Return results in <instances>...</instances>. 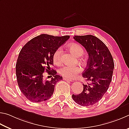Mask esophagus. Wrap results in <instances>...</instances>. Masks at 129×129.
Here are the masks:
<instances>
[{
    "instance_id": "esophagus-1",
    "label": "esophagus",
    "mask_w": 129,
    "mask_h": 129,
    "mask_svg": "<svg viewBox=\"0 0 129 129\" xmlns=\"http://www.w3.org/2000/svg\"><path fill=\"white\" fill-rule=\"evenodd\" d=\"M63 79L64 80H67V81H69V82H73V80H71V79H67V78H63Z\"/></svg>"
}]
</instances>
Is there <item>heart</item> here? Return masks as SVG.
I'll return each instance as SVG.
<instances>
[{
	"mask_svg": "<svg viewBox=\"0 0 129 129\" xmlns=\"http://www.w3.org/2000/svg\"><path fill=\"white\" fill-rule=\"evenodd\" d=\"M70 49L73 53L76 56H80L83 54V50L80 45L73 44L70 45ZM62 49L61 47H59L56 50L53 54V58L54 62L58 64L59 63L61 60V55H62ZM82 71V69L79 66H71L69 65H63L61 66L58 70V72L60 75L64 78L73 79L77 77L80 72Z\"/></svg>",
	"mask_w": 129,
	"mask_h": 129,
	"instance_id": "1",
	"label": "heart"
}]
</instances>
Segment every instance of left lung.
Segmentation results:
<instances>
[{
	"label": "left lung",
	"instance_id": "1",
	"mask_svg": "<svg viewBox=\"0 0 129 129\" xmlns=\"http://www.w3.org/2000/svg\"><path fill=\"white\" fill-rule=\"evenodd\" d=\"M74 38L88 53L87 67L82 74L88 83L83 84L82 93L73 94L72 98L81 106L93 105L103 98L109 87L114 67L113 59L104 43L95 36H75Z\"/></svg>",
	"mask_w": 129,
	"mask_h": 129
}]
</instances>
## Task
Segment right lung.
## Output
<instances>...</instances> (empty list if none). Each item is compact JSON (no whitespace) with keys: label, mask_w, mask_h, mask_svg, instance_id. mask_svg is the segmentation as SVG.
Instances as JSON below:
<instances>
[{"label":"right lung","mask_w":129,"mask_h":129,"mask_svg":"<svg viewBox=\"0 0 129 129\" xmlns=\"http://www.w3.org/2000/svg\"><path fill=\"white\" fill-rule=\"evenodd\" d=\"M70 38L42 34L33 38L20 51L16 64V74L20 91L29 101L39 103L51 98L54 87L62 77L56 74L53 65V54ZM52 77L51 81L43 78L44 71Z\"/></svg>","instance_id":"add662e5"}]
</instances>
